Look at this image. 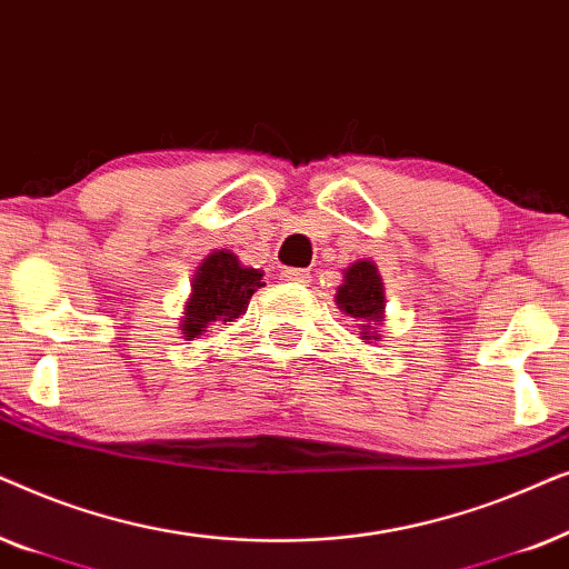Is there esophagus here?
Instances as JSON below:
<instances>
[{"mask_svg": "<svg viewBox=\"0 0 569 569\" xmlns=\"http://www.w3.org/2000/svg\"><path fill=\"white\" fill-rule=\"evenodd\" d=\"M282 279H284V282H292V284H308L310 274L306 269H282Z\"/></svg>", "mask_w": 569, "mask_h": 569, "instance_id": "esophagus-1", "label": "esophagus"}]
</instances>
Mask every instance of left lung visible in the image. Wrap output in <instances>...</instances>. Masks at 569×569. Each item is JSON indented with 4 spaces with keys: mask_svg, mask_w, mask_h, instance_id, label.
Returning a JSON list of instances; mask_svg holds the SVG:
<instances>
[{
    "mask_svg": "<svg viewBox=\"0 0 569 569\" xmlns=\"http://www.w3.org/2000/svg\"><path fill=\"white\" fill-rule=\"evenodd\" d=\"M337 302L345 313L357 318V321H380L383 318V282H380L376 263H352L345 274V284L339 287Z\"/></svg>",
    "mask_w": 569,
    "mask_h": 569,
    "instance_id": "left-lung-1",
    "label": "left lung"
}]
</instances>
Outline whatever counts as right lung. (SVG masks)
Masks as SVG:
<instances>
[{
  "label": "right lung",
  "instance_id": "1",
  "mask_svg": "<svg viewBox=\"0 0 569 569\" xmlns=\"http://www.w3.org/2000/svg\"><path fill=\"white\" fill-rule=\"evenodd\" d=\"M261 284V271L240 267L230 251H214L207 256L197 277H193L183 333L193 339L212 321H232V318L246 313L248 300Z\"/></svg>",
  "mask_w": 569,
  "mask_h": 569
}]
</instances>
